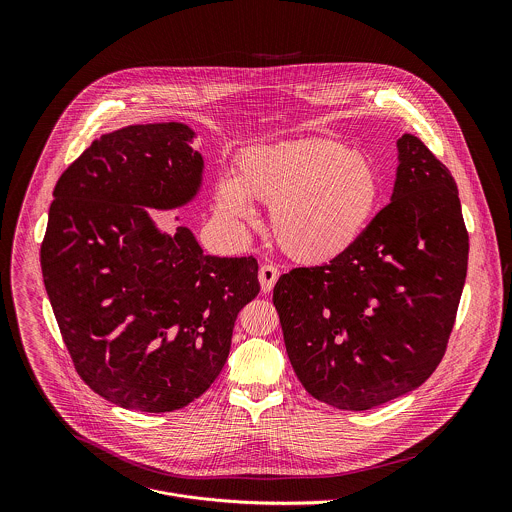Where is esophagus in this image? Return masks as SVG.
<instances>
[{"label": "esophagus", "mask_w": 512, "mask_h": 512, "mask_svg": "<svg viewBox=\"0 0 512 512\" xmlns=\"http://www.w3.org/2000/svg\"><path fill=\"white\" fill-rule=\"evenodd\" d=\"M278 276H280V272H278V268H276V266H272V264H264V266L260 268V274H258V278H260V286H262V292H272V288H274V284H276Z\"/></svg>", "instance_id": "esophagus-1"}]
</instances>
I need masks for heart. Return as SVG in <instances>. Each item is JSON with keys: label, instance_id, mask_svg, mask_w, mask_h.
Returning a JSON list of instances; mask_svg holds the SVG:
<instances>
[{"label": "heart", "instance_id": "1", "mask_svg": "<svg viewBox=\"0 0 512 512\" xmlns=\"http://www.w3.org/2000/svg\"><path fill=\"white\" fill-rule=\"evenodd\" d=\"M380 195L382 177L366 153L313 138L248 153L238 179H220L217 205L242 222L256 220L250 197L270 205L278 246L299 262H327L363 236Z\"/></svg>", "mask_w": 512, "mask_h": 512}]
</instances>
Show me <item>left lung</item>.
<instances>
[{"instance_id": "8db88e82", "label": "left lung", "mask_w": 512, "mask_h": 512, "mask_svg": "<svg viewBox=\"0 0 512 512\" xmlns=\"http://www.w3.org/2000/svg\"><path fill=\"white\" fill-rule=\"evenodd\" d=\"M392 201L341 256L280 276L274 305L303 388L347 412L430 378L455 323L469 234L449 169L416 136L398 142Z\"/></svg>"}]
</instances>
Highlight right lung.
Returning a JSON list of instances; mask_svg holds the SVG:
<instances>
[{"mask_svg": "<svg viewBox=\"0 0 512 512\" xmlns=\"http://www.w3.org/2000/svg\"><path fill=\"white\" fill-rule=\"evenodd\" d=\"M179 122L94 140L59 177L41 244L43 282L78 376L108 402L173 412L228 359L238 311L260 292L254 256L203 254L193 232L163 234L144 207L189 203L203 175Z\"/></svg>", "mask_w": 512, "mask_h": 512, "instance_id": "right-lung-1", "label": "right lung"}]
</instances>
